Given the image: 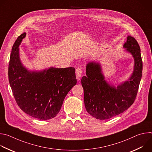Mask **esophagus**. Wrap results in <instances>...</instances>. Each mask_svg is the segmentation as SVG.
Listing matches in <instances>:
<instances>
[{
    "label": "esophagus",
    "instance_id": "obj_1",
    "mask_svg": "<svg viewBox=\"0 0 152 152\" xmlns=\"http://www.w3.org/2000/svg\"><path fill=\"white\" fill-rule=\"evenodd\" d=\"M82 74V70L80 68L76 69V77L78 79H79L81 77Z\"/></svg>",
    "mask_w": 152,
    "mask_h": 152
}]
</instances>
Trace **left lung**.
I'll use <instances>...</instances> for the list:
<instances>
[{
    "label": "left lung",
    "mask_w": 152,
    "mask_h": 152,
    "mask_svg": "<svg viewBox=\"0 0 152 152\" xmlns=\"http://www.w3.org/2000/svg\"><path fill=\"white\" fill-rule=\"evenodd\" d=\"M123 48L134 58V70L127 80L117 86L105 80L99 62L90 61L86 66V76L81 79L84 103L86 111L96 119L114 117L127 110L135 100L142 70L140 48L137 40L128 35Z\"/></svg>",
    "instance_id": "8db88e82"
}]
</instances>
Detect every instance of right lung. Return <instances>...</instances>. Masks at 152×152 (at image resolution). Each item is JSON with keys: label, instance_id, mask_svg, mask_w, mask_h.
<instances>
[{"label": "right lung", "instance_id": "obj_1", "mask_svg": "<svg viewBox=\"0 0 152 152\" xmlns=\"http://www.w3.org/2000/svg\"><path fill=\"white\" fill-rule=\"evenodd\" d=\"M26 34L15 40L10 56L8 78L20 109L38 120H47L59 113L64 100L77 83L75 69L49 67L30 70L21 62L19 46Z\"/></svg>", "mask_w": 152, "mask_h": 152}]
</instances>
